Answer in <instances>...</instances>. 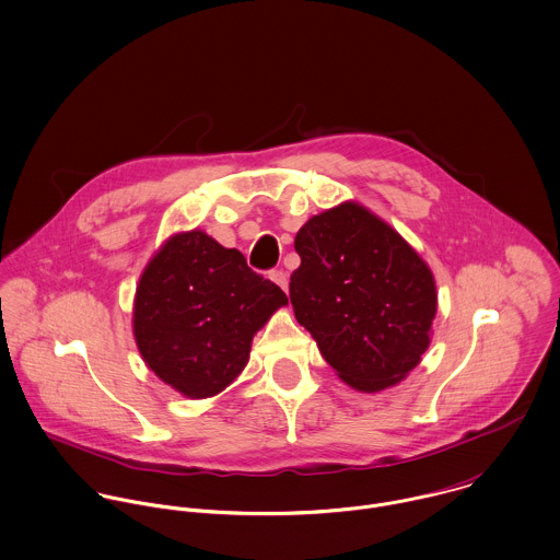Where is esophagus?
Wrapping results in <instances>:
<instances>
[{"mask_svg": "<svg viewBox=\"0 0 560 560\" xmlns=\"http://www.w3.org/2000/svg\"><path fill=\"white\" fill-rule=\"evenodd\" d=\"M270 279H272L281 290L288 292V272H285V270H272V272H270Z\"/></svg>", "mask_w": 560, "mask_h": 560, "instance_id": "34e87169", "label": "esophagus"}]
</instances>
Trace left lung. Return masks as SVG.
<instances>
[{
    "instance_id": "left-lung-1",
    "label": "left lung",
    "mask_w": 560,
    "mask_h": 560,
    "mask_svg": "<svg viewBox=\"0 0 560 560\" xmlns=\"http://www.w3.org/2000/svg\"><path fill=\"white\" fill-rule=\"evenodd\" d=\"M294 249L301 266L290 301L326 363L363 393L401 382L430 348L438 307L430 266L354 201L311 217Z\"/></svg>"
}]
</instances>
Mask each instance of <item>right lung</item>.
I'll use <instances>...</instances> for the list:
<instances>
[{
	"mask_svg": "<svg viewBox=\"0 0 560 560\" xmlns=\"http://www.w3.org/2000/svg\"><path fill=\"white\" fill-rule=\"evenodd\" d=\"M288 305L245 255L192 230L172 236L145 266L132 332L145 365L190 399L230 386L249 361L253 335Z\"/></svg>",
	"mask_w": 560,
	"mask_h": 560,
	"instance_id": "1",
	"label": "right lung"
}]
</instances>
